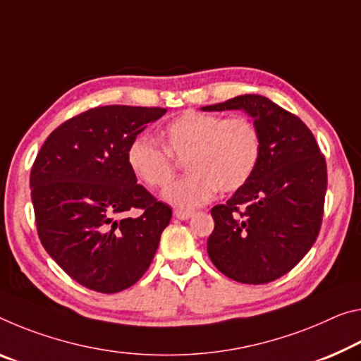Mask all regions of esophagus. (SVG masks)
<instances>
[{
  "instance_id": "1",
  "label": "esophagus",
  "mask_w": 361,
  "mask_h": 361,
  "mask_svg": "<svg viewBox=\"0 0 361 361\" xmlns=\"http://www.w3.org/2000/svg\"><path fill=\"white\" fill-rule=\"evenodd\" d=\"M192 215H194V212H191V210H175V216L178 220H188V219H191Z\"/></svg>"
}]
</instances>
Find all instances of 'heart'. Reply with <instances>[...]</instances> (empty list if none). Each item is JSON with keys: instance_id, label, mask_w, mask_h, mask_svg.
Returning <instances> with one entry per match:
<instances>
[{"instance_id": "1", "label": "heart", "mask_w": 361, "mask_h": 361, "mask_svg": "<svg viewBox=\"0 0 361 361\" xmlns=\"http://www.w3.org/2000/svg\"><path fill=\"white\" fill-rule=\"evenodd\" d=\"M164 142L141 135L131 141L127 160L136 178L149 190L167 186L185 159L190 171L164 192V199L181 209L209 202L216 191L234 192L259 167L262 136L247 117L223 118L215 114L188 111L165 125Z\"/></svg>"}]
</instances>
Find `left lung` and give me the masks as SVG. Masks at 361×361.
<instances>
[{"label": "left lung", "instance_id": "1", "mask_svg": "<svg viewBox=\"0 0 361 361\" xmlns=\"http://www.w3.org/2000/svg\"><path fill=\"white\" fill-rule=\"evenodd\" d=\"M241 109L262 136L259 167L245 185L210 210L207 252L225 276L265 284L304 259L323 221L328 170L310 128L265 96L243 94L202 111Z\"/></svg>", "mask_w": 361, "mask_h": 361}]
</instances>
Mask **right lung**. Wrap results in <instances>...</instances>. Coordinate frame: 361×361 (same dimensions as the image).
I'll return each mask as SVG.
<instances>
[{
    "label": "right lung",
    "mask_w": 361,
    "mask_h": 361,
    "mask_svg": "<svg viewBox=\"0 0 361 361\" xmlns=\"http://www.w3.org/2000/svg\"><path fill=\"white\" fill-rule=\"evenodd\" d=\"M167 109L101 106L59 125L30 171L38 238L85 288L114 294L146 273L170 223V205L136 183L127 151ZM131 208L143 214L125 219Z\"/></svg>",
    "instance_id": "obj_1"
}]
</instances>
